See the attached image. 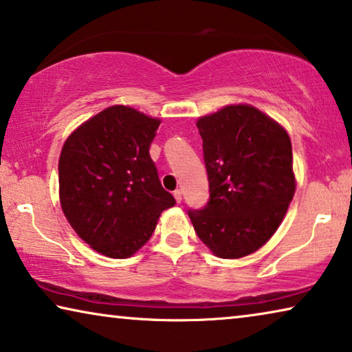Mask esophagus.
Returning <instances> with one entry per match:
<instances>
[{
	"instance_id": "1",
	"label": "esophagus",
	"mask_w": 352,
	"mask_h": 352,
	"mask_svg": "<svg viewBox=\"0 0 352 352\" xmlns=\"http://www.w3.org/2000/svg\"><path fill=\"white\" fill-rule=\"evenodd\" d=\"M173 197H175L177 204H181V201H182V192L181 190H175V193H173Z\"/></svg>"
}]
</instances>
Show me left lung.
Here are the masks:
<instances>
[{"label":"left lung","mask_w":352,"mask_h":352,"mask_svg":"<svg viewBox=\"0 0 352 352\" xmlns=\"http://www.w3.org/2000/svg\"><path fill=\"white\" fill-rule=\"evenodd\" d=\"M210 198L188 210L197 234L215 256L244 258L282 223L296 192L293 148L286 129L248 104L198 118Z\"/></svg>","instance_id":"8db88e82"}]
</instances>
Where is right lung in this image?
<instances>
[{
	"instance_id": "add662e5",
	"label": "right lung",
	"mask_w": 352,
	"mask_h": 352,
	"mask_svg": "<svg viewBox=\"0 0 352 352\" xmlns=\"http://www.w3.org/2000/svg\"><path fill=\"white\" fill-rule=\"evenodd\" d=\"M159 118L111 105L75 129L59 155V203L93 250L124 259L137 253L175 206L149 155Z\"/></svg>"
}]
</instances>
